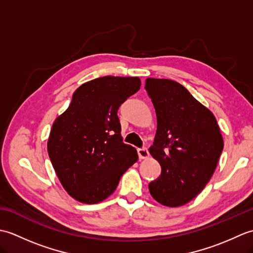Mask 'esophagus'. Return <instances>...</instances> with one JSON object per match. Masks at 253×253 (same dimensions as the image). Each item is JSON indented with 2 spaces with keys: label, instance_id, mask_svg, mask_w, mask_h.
I'll list each match as a JSON object with an SVG mask.
<instances>
[{
  "label": "esophagus",
  "instance_id": "esophagus-1",
  "mask_svg": "<svg viewBox=\"0 0 253 253\" xmlns=\"http://www.w3.org/2000/svg\"><path fill=\"white\" fill-rule=\"evenodd\" d=\"M138 155H139V159H147L149 157V151L147 148H141V149H138Z\"/></svg>",
  "mask_w": 253,
  "mask_h": 253
}]
</instances>
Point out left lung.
<instances>
[{"mask_svg": "<svg viewBox=\"0 0 253 253\" xmlns=\"http://www.w3.org/2000/svg\"><path fill=\"white\" fill-rule=\"evenodd\" d=\"M157 113V133L149 151L161 165L149 184L151 196L166 207H180L199 195L211 179L224 147L213 113L170 79L147 78Z\"/></svg>", "mask_w": 253, "mask_h": 253, "instance_id": "8db88e82", "label": "left lung"}]
</instances>
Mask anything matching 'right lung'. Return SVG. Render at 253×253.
<instances>
[{"label": "right lung", "instance_id": "1", "mask_svg": "<svg viewBox=\"0 0 253 253\" xmlns=\"http://www.w3.org/2000/svg\"><path fill=\"white\" fill-rule=\"evenodd\" d=\"M138 77L105 76L80 85L68 109L56 117L47 153L68 195L79 202L103 201L138 161L123 142L118 107L140 89Z\"/></svg>", "mask_w": 253, "mask_h": 253}]
</instances>
